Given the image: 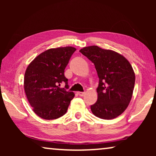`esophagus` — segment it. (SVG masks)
<instances>
[{
    "mask_svg": "<svg viewBox=\"0 0 156 156\" xmlns=\"http://www.w3.org/2000/svg\"><path fill=\"white\" fill-rule=\"evenodd\" d=\"M85 92H82V91H78L77 92V94L80 96V97H83V96L84 95Z\"/></svg>",
    "mask_w": 156,
    "mask_h": 156,
    "instance_id": "1",
    "label": "esophagus"
}]
</instances>
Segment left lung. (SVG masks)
I'll list each match as a JSON object with an SVG mask.
<instances>
[{
	"instance_id": "1",
	"label": "left lung",
	"mask_w": 156,
	"mask_h": 156,
	"mask_svg": "<svg viewBox=\"0 0 156 156\" xmlns=\"http://www.w3.org/2000/svg\"><path fill=\"white\" fill-rule=\"evenodd\" d=\"M80 52L94 63L99 77L98 99L91 106L96 116L112 119L129 106L135 84V74L129 62L114 51L89 46Z\"/></svg>"
}]
</instances>
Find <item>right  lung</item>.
Returning <instances> with one entry per match:
<instances>
[{"label":"right lung","mask_w":156,"mask_h":156,"mask_svg":"<svg viewBox=\"0 0 156 156\" xmlns=\"http://www.w3.org/2000/svg\"><path fill=\"white\" fill-rule=\"evenodd\" d=\"M75 51L72 47L50 49L35 57L25 71V94L33 112L42 119H56L67 112L74 94L59 86L65 83L69 87L65 69Z\"/></svg>","instance_id":"add662e5"}]
</instances>
